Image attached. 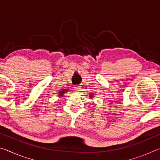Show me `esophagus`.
Here are the masks:
<instances>
[{"label": "esophagus", "instance_id": "esophagus-1", "mask_svg": "<svg viewBox=\"0 0 160 160\" xmlns=\"http://www.w3.org/2000/svg\"><path fill=\"white\" fill-rule=\"evenodd\" d=\"M74 88H75V90H76V91H78V92H79V91L81 90V87H80V86L76 85V86H75Z\"/></svg>", "mask_w": 160, "mask_h": 160}]
</instances>
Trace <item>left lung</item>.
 <instances>
[{"label": "left lung", "instance_id": "1", "mask_svg": "<svg viewBox=\"0 0 160 160\" xmlns=\"http://www.w3.org/2000/svg\"><path fill=\"white\" fill-rule=\"evenodd\" d=\"M93 97H94V94H93V93H91V94H90V98L92 99Z\"/></svg>", "mask_w": 160, "mask_h": 160}]
</instances>
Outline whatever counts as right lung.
Listing matches in <instances>:
<instances>
[{
	"label": "right lung",
	"mask_w": 160,
	"mask_h": 160,
	"mask_svg": "<svg viewBox=\"0 0 160 160\" xmlns=\"http://www.w3.org/2000/svg\"><path fill=\"white\" fill-rule=\"evenodd\" d=\"M68 90H66V89H62L61 90H60L58 92V96L59 97H63V94H64V93H66V92H68Z\"/></svg>",
	"instance_id": "right-lung-1"
}]
</instances>
